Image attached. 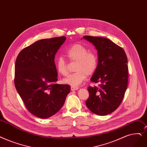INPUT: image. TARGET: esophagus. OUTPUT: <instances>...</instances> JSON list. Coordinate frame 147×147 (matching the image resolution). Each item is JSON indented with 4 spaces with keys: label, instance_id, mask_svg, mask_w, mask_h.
<instances>
[{
    "label": "esophagus",
    "instance_id": "esophagus-1",
    "mask_svg": "<svg viewBox=\"0 0 147 147\" xmlns=\"http://www.w3.org/2000/svg\"><path fill=\"white\" fill-rule=\"evenodd\" d=\"M79 89L78 87L74 86H71V91H76V90H77V89Z\"/></svg>",
    "mask_w": 147,
    "mask_h": 147
}]
</instances>
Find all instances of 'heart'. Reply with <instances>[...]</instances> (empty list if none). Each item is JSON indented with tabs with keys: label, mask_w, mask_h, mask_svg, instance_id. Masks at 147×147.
<instances>
[{
	"label": "heart",
	"mask_w": 147,
	"mask_h": 147,
	"mask_svg": "<svg viewBox=\"0 0 147 147\" xmlns=\"http://www.w3.org/2000/svg\"><path fill=\"white\" fill-rule=\"evenodd\" d=\"M65 55L70 61L76 62L75 73L68 75L62 80L63 84L72 86H78L84 82L87 76L94 74L98 66V56L96 53L89 49L81 44H74L69 46L65 51ZM58 72L65 76L67 71V63L62 57L57 59L56 62Z\"/></svg>",
	"instance_id": "heart-1"
}]
</instances>
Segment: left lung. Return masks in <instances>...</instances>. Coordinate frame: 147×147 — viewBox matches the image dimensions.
<instances>
[{"label": "left lung", "instance_id": "1", "mask_svg": "<svg viewBox=\"0 0 147 147\" xmlns=\"http://www.w3.org/2000/svg\"><path fill=\"white\" fill-rule=\"evenodd\" d=\"M97 50L98 66L91 81L98 86L88 88L86 105L94 113L106 115L115 111L122 102L128 84L127 58L124 49L106 38L83 37Z\"/></svg>", "mask_w": 147, "mask_h": 147}]
</instances>
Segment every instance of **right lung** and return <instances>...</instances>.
Wrapping results in <instances>:
<instances>
[{
  "label": "right lung",
  "mask_w": 147,
  "mask_h": 147,
  "mask_svg": "<svg viewBox=\"0 0 147 147\" xmlns=\"http://www.w3.org/2000/svg\"><path fill=\"white\" fill-rule=\"evenodd\" d=\"M65 36L37 41L18 55L14 84L27 109L34 115L47 118L58 112L70 92L68 85L57 84L55 56Z\"/></svg>",
  "instance_id": "right-lung-1"
}]
</instances>
